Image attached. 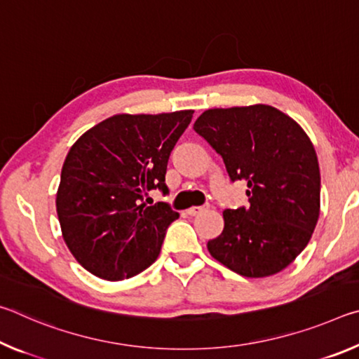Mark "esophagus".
<instances>
[{"mask_svg":"<svg viewBox=\"0 0 359 359\" xmlns=\"http://www.w3.org/2000/svg\"><path fill=\"white\" fill-rule=\"evenodd\" d=\"M210 208V204H204V205H194V208H190L187 210V214L188 215H198V214H201V212H204V210H208Z\"/></svg>","mask_w":359,"mask_h":359,"instance_id":"obj_1","label":"esophagus"}]
</instances>
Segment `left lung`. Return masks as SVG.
<instances>
[{
    "label": "left lung",
    "mask_w": 359,
    "mask_h": 359,
    "mask_svg": "<svg viewBox=\"0 0 359 359\" xmlns=\"http://www.w3.org/2000/svg\"><path fill=\"white\" fill-rule=\"evenodd\" d=\"M193 130L223 158L231 182L248 187L250 205L223 212L210 255L244 277L277 274L306 248L318 222L320 168L311 139L266 104L209 109Z\"/></svg>",
    "instance_id": "8db88e82"
}]
</instances>
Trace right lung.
I'll return each instance as SVG.
<instances>
[{
  "instance_id": "obj_1",
  "label": "right lung",
  "mask_w": 359,
  "mask_h": 359,
  "mask_svg": "<svg viewBox=\"0 0 359 359\" xmlns=\"http://www.w3.org/2000/svg\"><path fill=\"white\" fill-rule=\"evenodd\" d=\"M191 117L193 111L114 115L71 147L57 214L66 245L93 276L118 282L155 263L179 214L168 203L147 205L145 196L168 193L169 155Z\"/></svg>"
}]
</instances>
